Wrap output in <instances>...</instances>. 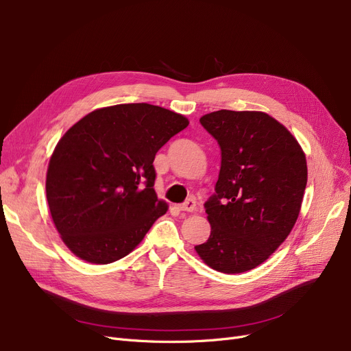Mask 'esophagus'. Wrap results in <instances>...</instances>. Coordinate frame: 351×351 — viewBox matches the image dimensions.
Returning a JSON list of instances; mask_svg holds the SVG:
<instances>
[{
    "label": "esophagus",
    "instance_id": "34e87169",
    "mask_svg": "<svg viewBox=\"0 0 351 351\" xmlns=\"http://www.w3.org/2000/svg\"><path fill=\"white\" fill-rule=\"evenodd\" d=\"M180 210H185V212H193L195 208H196V201L193 199V197H189L188 201H185L184 204H182L180 206Z\"/></svg>",
    "mask_w": 351,
    "mask_h": 351
}]
</instances>
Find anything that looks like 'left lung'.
Wrapping results in <instances>:
<instances>
[{
  "mask_svg": "<svg viewBox=\"0 0 351 351\" xmlns=\"http://www.w3.org/2000/svg\"><path fill=\"white\" fill-rule=\"evenodd\" d=\"M201 125L221 147L215 193L205 202L210 223L195 250L210 268L250 271L291 232L307 185L306 155L280 121L263 112L218 110Z\"/></svg>",
  "mask_w": 351,
  "mask_h": 351,
  "instance_id": "left-lung-1",
  "label": "left lung"
}]
</instances>
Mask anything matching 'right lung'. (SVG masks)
Masks as SVG:
<instances>
[{"instance_id":"right-lung-1","label":"right lung","mask_w":351,"mask_h":351,"mask_svg":"<svg viewBox=\"0 0 351 351\" xmlns=\"http://www.w3.org/2000/svg\"><path fill=\"white\" fill-rule=\"evenodd\" d=\"M189 125L185 116L147 103L88 113L57 143L45 192L69 250L110 264L139 245L167 204L154 189L158 150Z\"/></svg>"}]
</instances>
